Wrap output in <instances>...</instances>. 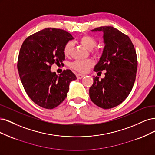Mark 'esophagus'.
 I'll return each instance as SVG.
<instances>
[{
	"label": "esophagus",
	"instance_id": "obj_1",
	"mask_svg": "<svg viewBox=\"0 0 155 155\" xmlns=\"http://www.w3.org/2000/svg\"><path fill=\"white\" fill-rule=\"evenodd\" d=\"M84 77V74H77V77L78 79H81Z\"/></svg>",
	"mask_w": 155,
	"mask_h": 155
}]
</instances>
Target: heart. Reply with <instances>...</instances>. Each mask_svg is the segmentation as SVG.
I'll use <instances>...</instances> for the list:
<instances>
[{"mask_svg":"<svg viewBox=\"0 0 155 155\" xmlns=\"http://www.w3.org/2000/svg\"><path fill=\"white\" fill-rule=\"evenodd\" d=\"M81 44L86 49L91 50L97 44L96 39L93 36L89 35H84L79 39ZM73 48V43L71 41L68 42L64 48V53L66 56H70ZM94 53H97V51H94ZM94 64L92 60L87 59L84 60V61H75L71 64V67L75 70L81 72L86 73L87 72L89 68H91Z\"/></svg>","mask_w":155,"mask_h":155,"instance_id":"1","label":"heart"}]
</instances>
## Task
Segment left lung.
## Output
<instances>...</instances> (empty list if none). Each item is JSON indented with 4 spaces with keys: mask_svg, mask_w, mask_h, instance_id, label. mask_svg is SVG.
<instances>
[{
    "mask_svg": "<svg viewBox=\"0 0 155 155\" xmlns=\"http://www.w3.org/2000/svg\"><path fill=\"white\" fill-rule=\"evenodd\" d=\"M91 31H102L105 45L94 71L106 72L101 80L93 77L89 97L98 107L111 109L124 101L132 90L138 65L136 51L129 37L112 26L99 27Z\"/></svg>",
    "mask_w": 155,
    "mask_h": 155,
    "instance_id": "8db88e82",
    "label": "left lung"
}]
</instances>
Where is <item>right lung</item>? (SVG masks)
I'll return each mask as SVG.
<instances>
[{
    "mask_svg": "<svg viewBox=\"0 0 155 155\" xmlns=\"http://www.w3.org/2000/svg\"><path fill=\"white\" fill-rule=\"evenodd\" d=\"M73 39L65 30L45 28L24 41L18 58L19 77L28 95L38 106L57 107L66 98L69 84L77 79L70 69L60 75L51 71L52 64L64 61V46Z\"/></svg>",
    "mask_w": 155,
    "mask_h": 155,
    "instance_id": "1",
    "label": "right lung"
}]
</instances>
